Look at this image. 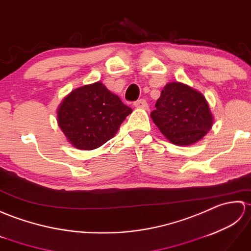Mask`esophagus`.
<instances>
[{"label":"esophagus","instance_id":"34e87169","mask_svg":"<svg viewBox=\"0 0 251 251\" xmlns=\"http://www.w3.org/2000/svg\"><path fill=\"white\" fill-rule=\"evenodd\" d=\"M134 106L136 107V108H140V109H148V104H147V102L145 101V100H143V99H141V100H137L136 102H134Z\"/></svg>","mask_w":251,"mask_h":251}]
</instances>
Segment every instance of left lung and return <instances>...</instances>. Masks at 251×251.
Wrapping results in <instances>:
<instances>
[{"mask_svg": "<svg viewBox=\"0 0 251 251\" xmlns=\"http://www.w3.org/2000/svg\"><path fill=\"white\" fill-rule=\"evenodd\" d=\"M150 117L161 133L177 146H189L202 140L214 122L203 94L178 81L164 86Z\"/></svg>", "mask_w": 251, "mask_h": 251, "instance_id": "1", "label": "left lung"}]
</instances>
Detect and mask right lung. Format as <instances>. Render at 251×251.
Masks as SVG:
<instances>
[{"mask_svg": "<svg viewBox=\"0 0 251 251\" xmlns=\"http://www.w3.org/2000/svg\"><path fill=\"white\" fill-rule=\"evenodd\" d=\"M132 108L101 81L74 89L57 110L58 126L72 146L93 150L114 137Z\"/></svg>", "mask_w": 251, "mask_h": 251, "instance_id": "add662e5", "label": "right lung"}]
</instances>
